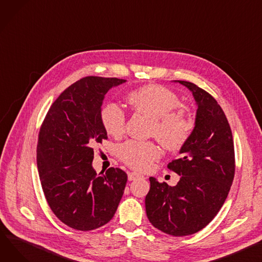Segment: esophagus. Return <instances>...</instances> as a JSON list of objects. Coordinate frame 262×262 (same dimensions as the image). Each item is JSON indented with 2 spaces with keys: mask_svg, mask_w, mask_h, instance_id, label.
Instances as JSON below:
<instances>
[{
  "mask_svg": "<svg viewBox=\"0 0 262 262\" xmlns=\"http://www.w3.org/2000/svg\"><path fill=\"white\" fill-rule=\"evenodd\" d=\"M141 177H143V176H141L140 173H137V172H135V171L128 172V180H129V181L136 180V179H138V178H141Z\"/></svg>",
  "mask_w": 262,
  "mask_h": 262,
  "instance_id": "obj_1",
  "label": "esophagus"
}]
</instances>
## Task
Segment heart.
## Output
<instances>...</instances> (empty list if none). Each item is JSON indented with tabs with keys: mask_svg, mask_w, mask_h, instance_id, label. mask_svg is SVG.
Instances as JSON below:
<instances>
[{
	"mask_svg": "<svg viewBox=\"0 0 262 262\" xmlns=\"http://www.w3.org/2000/svg\"><path fill=\"white\" fill-rule=\"evenodd\" d=\"M125 99L134 112L150 119L149 135L164 148L177 151L186 144L194 121L175 93L161 85L147 84L130 91ZM100 120L107 135L117 138L124 133L125 115L115 104L102 107ZM117 154L121 161L138 170L149 169L160 157L158 146L150 141H127L118 147Z\"/></svg>",
	"mask_w": 262,
	"mask_h": 262,
	"instance_id": "obj_1",
	"label": "heart"
}]
</instances>
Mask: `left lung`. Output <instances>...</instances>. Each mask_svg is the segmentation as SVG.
<instances>
[{"label": "left lung", "instance_id": "left-lung-1", "mask_svg": "<svg viewBox=\"0 0 262 262\" xmlns=\"http://www.w3.org/2000/svg\"><path fill=\"white\" fill-rule=\"evenodd\" d=\"M178 82L197 103L195 127L180 158L167 164L179 182L169 186L150 177L145 208L156 229L186 236L205 228L220 211L234 180L235 151L229 121L217 101L194 83Z\"/></svg>", "mask_w": 262, "mask_h": 262}]
</instances>
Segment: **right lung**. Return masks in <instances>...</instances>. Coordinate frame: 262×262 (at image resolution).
<instances>
[{"mask_svg":"<svg viewBox=\"0 0 262 262\" xmlns=\"http://www.w3.org/2000/svg\"><path fill=\"white\" fill-rule=\"evenodd\" d=\"M126 80L85 77L58 97L40 128L37 164L51 211L69 228L92 231L114 217L127 181L124 170L97 175L94 146L107 139L100 112L104 96Z\"/></svg>","mask_w":262,"mask_h":262,"instance_id":"1","label":"right lung"}]
</instances>
